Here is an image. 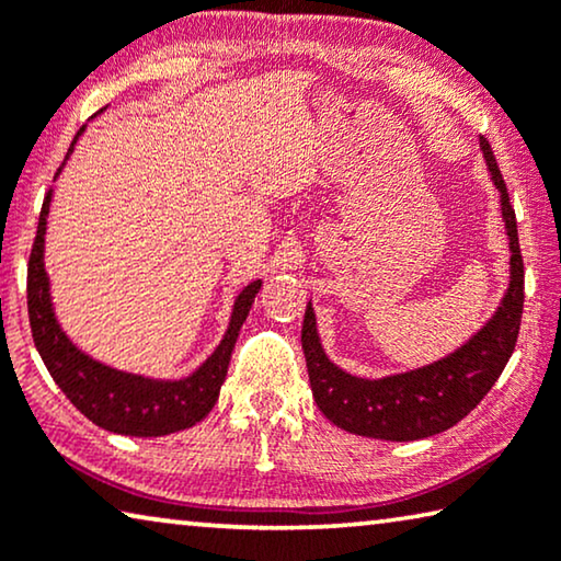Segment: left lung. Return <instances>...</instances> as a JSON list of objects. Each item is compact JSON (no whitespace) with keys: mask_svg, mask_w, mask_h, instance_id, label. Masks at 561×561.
<instances>
[{"mask_svg":"<svg viewBox=\"0 0 561 561\" xmlns=\"http://www.w3.org/2000/svg\"><path fill=\"white\" fill-rule=\"evenodd\" d=\"M492 182L500 190L502 219L510 237V287L492 319L447 357L381 379L354 377L327 357L317 334L312 301L301 324V350L307 357L314 402L329 422L359 437L414 442L434 437L472 412L482 402L510 362L519 336L524 307V262L519 252L517 217L510 192L496 167L492 147L479 137Z\"/></svg>","mask_w":561,"mask_h":561,"instance_id":"left-lung-1","label":"left lung"}]
</instances>
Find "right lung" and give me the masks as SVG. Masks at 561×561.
<instances>
[{
    "label": "right lung",
    "mask_w": 561,
    "mask_h": 561,
    "mask_svg": "<svg viewBox=\"0 0 561 561\" xmlns=\"http://www.w3.org/2000/svg\"><path fill=\"white\" fill-rule=\"evenodd\" d=\"M82 131L84 127L77 131L67 157L72 154ZM49 204L51 190L42 204L37 237H34L30 266H26V307H30L34 346H37L51 379L57 381V387L87 420H92L96 426L114 434L164 437V434L190 430V426L202 422L211 412V407L217 404L239 329H242L249 309L254 305L256 291L262 289V279L247 284L239 291L234 299L232 319H229V327L219 346L190 377L152 379L106 367V364L92 359L79 346H75L72 340L61 332L55 317L49 277L44 272V234H47Z\"/></svg>",
    "instance_id": "1"
}]
</instances>
